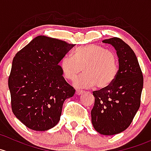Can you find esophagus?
<instances>
[{
  "label": "esophagus",
  "mask_w": 151,
  "mask_h": 151,
  "mask_svg": "<svg viewBox=\"0 0 151 151\" xmlns=\"http://www.w3.org/2000/svg\"><path fill=\"white\" fill-rule=\"evenodd\" d=\"M83 90H76V94L77 95H81L83 93Z\"/></svg>",
  "instance_id": "obj_1"
}]
</instances>
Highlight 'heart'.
Instances as JSON below:
<instances>
[{
    "instance_id": "heart-1",
    "label": "heart",
    "mask_w": 151,
    "mask_h": 151,
    "mask_svg": "<svg viewBox=\"0 0 151 151\" xmlns=\"http://www.w3.org/2000/svg\"><path fill=\"white\" fill-rule=\"evenodd\" d=\"M63 77L74 81L83 70L77 85L84 88L104 89L111 85L119 71L116 54L104 47L91 44L78 47L72 56L65 55L60 62Z\"/></svg>"
}]
</instances>
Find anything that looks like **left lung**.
I'll use <instances>...</instances> for the list:
<instances>
[{"mask_svg": "<svg viewBox=\"0 0 151 151\" xmlns=\"http://www.w3.org/2000/svg\"><path fill=\"white\" fill-rule=\"evenodd\" d=\"M103 42L115 47L119 71L111 85L93 92L95 104L91 120L100 134L113 135L126 129L138 111L143 76L134 51L121 38L112 37Z\"/></svg>", "mask_w": 151, "mask_h": 151, "instance_id": "obj_1", "label": "left lung"}]
</instances>
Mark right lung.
I'll return each mask as SVG.
<instances>
[{
  "label": "right lung",
  "mask_w": 151,
  "mask_h": 151,
  "mask_svg": "<svg viewBox=\"0 0 151 151\" xmlns=\"http://www.w3.org/2000/svg\"><path fill=\"white\" fill-rule=\"evenodd\" d=\"M75 45L38 36L17 52L9 77L12 111L26 127L45 131L58 124L63 102L74 96L58 63Z\"/></svg>",
  "instance_id": "1"
}]
</instances>
